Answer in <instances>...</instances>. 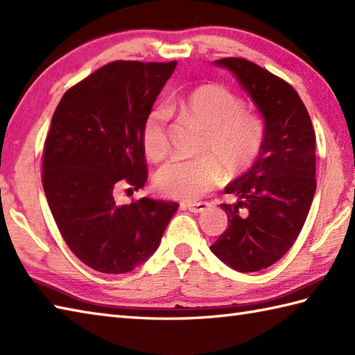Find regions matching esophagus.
<instances>
[{"instance_id":"esophagus-1","label":"esophagus","mask_w":355,"mask_h":355,"mask_svg":"<svg viewBox=\"0 0 355 355\" xmlns=\"http://www.w3.org/2000/svg\"><path fill=\"white\" fill-rule=\"evenodd\" d=\"M183 209L189 210L192 214H201L210 207L209 202H187V205H182Z\"/></svg>"}]
</instances>
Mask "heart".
Listing matches in <instances>:
<instances>
[{"label":"heart","instance_id":"1","mask_svg":"<svg viewBox=\"0 0 355 355\" xmlns=\"http://www.w3.org/2000/svg\"><path fill=\"white\" fill-rule=\"evenodd\" d=\"M180 108L205 128L198 153L192 160H171L157 172L155 183L166 197L195 201L221 183L223 171L238 177L254 164L261 154L266 128L259 116L244 111V102L218 84L192 88L180 97ZM166 110H150L141 123V148L149 160L168 154Z\"/></svg>","mask_w":355,"mask_h":355}]
</instances>
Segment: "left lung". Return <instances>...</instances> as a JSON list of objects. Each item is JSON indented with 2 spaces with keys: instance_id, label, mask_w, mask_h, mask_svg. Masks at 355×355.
<instances>
[{
  "instance_id": "left-lung-1",
  "label": "left lung",
  "mask_w": 355,
  "mask_h": 355,
  "mask_svg": "<svg viewBox=\"0 0 355 355\" xmlns=\"http://www.w3.org/2000/svg\"><path fill=\"white\" fill-rule=\"evenodd\" d=\"M214 64L233 73L266 128L258 160L225 186L236 201L221 205L229 225L210 245L225 266L252 273L281 259L304 227L315 192V134L302 99L284 79L243 58Z\"/></svg>"
}]
</instances>
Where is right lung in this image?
I'll return each instance as SVG.
<instances>
[{
  "mask_svg": "<svg viewBox=\"0 0 355 355\" xmlns=\"http://www.w3.org/2000/svg\"><path fill=\"white\" fill-rule=\"evenodd\" d=\"M177 62L116 61L71 87L44 143L42 186L67 245L96 271L128 273L160 245L178 205L117 192L148 180L141 123Z\"/></svg>",
  "mask_w": 355,
  "mask_h": 355,
  "instance_id": "1",
  "label": "right lung"
}]
</instances>
